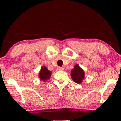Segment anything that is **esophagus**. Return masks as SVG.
<instances>
[{"mask_svg":"<svg viewBox=\"0 0 121 121\" xmlns=\"http://www.w3.org/2000/svg\"><path fill=\"white\" fill-rule=\"evenodd\" d=\"M57 69L58 70H64V69L62 67H58L57 68Z\"/></svg>","mask_w":121,"mask_h":121,"instance_id":"34e87169","label":"esophagus"}]
</instances>
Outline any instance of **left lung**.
Segmentation results:
<instances>
[{"label":"left lung","mask_w":121,"mask_h":121,"mask_svg":"<svg viewBox=\"0 0 121 121\" xmlns=\"http://www.w3.org/2000/svg\"><path fill=\"white\" fill-rule=\"evenodd\" d=\"M71 77L74 82L78 84H80L83 80L85 77V73L78 64H76L71 70Z\"/></svg>","instance_id":"8db88e82"}]
</instances>
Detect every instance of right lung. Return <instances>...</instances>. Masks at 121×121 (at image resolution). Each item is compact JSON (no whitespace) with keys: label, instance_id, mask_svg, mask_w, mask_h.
Masks as SVG:
<instances>
[{"label":"right lung","instance_id":"right-lung-1","mask_svg":"<svg viewBox=\"0 0 121 121\" xmlns=\"http://www.w3.org/2000/svg\"><path fill=\"white\" fill-rule=\"evenodd\" d=\"M51 74H52V73L51 71L48 70L47 68L43 66L41 68V70L39 71V77L40 80L46 82V80L50 78Z\"/></svg>","mask_w":121,"mask_h":121}]
</instances>
